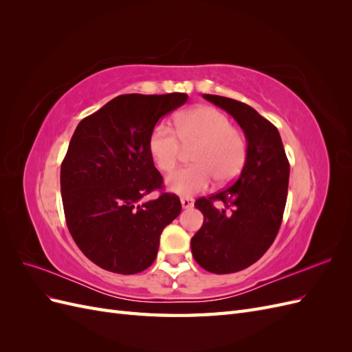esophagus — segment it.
<instances>
[{
    "label": "esophagus",
    "instance_id": "1",
    "mask_svg": "<svg viewBox=\"0 0 352 352\" xmlns=\"http://www.w3.org/2000/svg\"><path fill=\"white\" fill-rule=\"evenodd\" d=\"M180 204H182L184 208L194 207V198H190V197H182V198H180Z\"/></svg>",
    "mask_w": 352,
    "mask_h": 352
}]
</instances>
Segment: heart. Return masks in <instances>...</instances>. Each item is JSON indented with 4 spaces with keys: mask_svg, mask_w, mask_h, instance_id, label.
I'll return each mask as SVG.
<instances>
[{
    "mask_svg": "<svg viewBox=\"0 0 352 352\" xmlns=\"http://www.w3.org/2000/svg\"><path fill=\"white\" fill-rule=\"evenodd\" d=\"M178 135H176L175 133ZM185 146L198 145L192 154L194 166L176 170L166 180L167 189L177 195H194L206 190L214 177L221 184L230 182L243 168L247 141L229 117L212 107H197L177 117L176 132L166 123H158L148 141L155 167L170 172Z\"/></svg>",
    "mask_w": 352,
    "mask_h": 352,
    "instance_id": "obj_1",
    "label": "heart"
}]
</instances>
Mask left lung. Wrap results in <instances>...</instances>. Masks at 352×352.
Masks as SVG:
<instances>
[{
	"label": "left lung",
	"mask_w": 352,
	"mask_h": 352,
	"mask_svg": "<svg viewBox=\"0 0 352 352\" xmlns=\"http://www.w3.org/2000/svg\"><path fill=\"white\" fill-rule=\"evenodd\" d=\"M226 110L247 138V160L232 186L195 201L204 214L190 250L202 269L216 274L241 272L260 260L278 235L287 197L289 163L280 135L267 119L241 101L202 95ZM219 200L226 206L217 209Z\"/></svg>",
	"instance_id": "left-lung-1"
}]
</instances>
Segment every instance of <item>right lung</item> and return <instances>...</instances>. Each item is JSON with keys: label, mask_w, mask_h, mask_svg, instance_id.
Returning a JSON list of instances; mask_svg holds the SVG:
<instances>
[{"label": "right lung", "mask_w": 352, "mask_h": 352, "mask_svg": "<svg viewBox=\"0 0 352 352\" xmlns=\"http://www.w3.org/2000/svg\"><path fill=\"white\" fill-rule=\"evenodd\" d=\"M188 101L186 94H126L78 124L61 163L60 185L70 235L101 269L135 274L157 257L160 235L182 206L163 189L148 148L157 122Z\"/></svg>", "instance_id": "right-lung-1"}]
</instances>
